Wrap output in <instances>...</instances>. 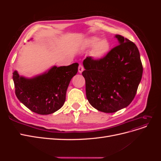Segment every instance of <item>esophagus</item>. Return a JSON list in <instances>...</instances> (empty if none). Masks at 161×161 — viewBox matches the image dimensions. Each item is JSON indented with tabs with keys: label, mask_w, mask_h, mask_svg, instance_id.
<instances>
[{
	"label": "esophagus",
	"mask_w": 161,
	"mask_h": 161,
	"mask_svg": "<svg viewBox=\"0 0 161 161\" xmlns=\"http://www.w3.org/2000/svg\"><path fill=\"white\" fill-rule=\"evenodd\" d=\"M78 70H79V73H82V71L84 70V68H83V66H82V65H79V69H78Z\"/></svg>",
	"instance_id": "1"
}]
</instances>
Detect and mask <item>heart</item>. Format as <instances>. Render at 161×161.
Here are the masks:
<instances>
[{
    "mask_svg": "<svg viewBox=\"0 0 161 161\" xmlns=\"http://www.w3.org/2000/svg\"><path fill=\"white\" fill-rule=\"evenodd\" d=\"M83 46L86 50L91 49V56L95 60L103 59L111 50V43L108 39H101L97 36L87 37L84 41Z\"/></svg>",
    "mask_w": 161,
    "mask_h": 161,
    "instance_id": "1",
    "label": "heart"
}]
</instances>
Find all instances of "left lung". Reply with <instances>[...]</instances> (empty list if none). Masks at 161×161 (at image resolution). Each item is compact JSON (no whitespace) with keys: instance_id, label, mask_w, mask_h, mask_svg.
Wrapping results in <instances>:
<instances>
[{"instance_id":"1","label":"left lung","mask_w":161,"mask_h":161,"mask_svg":"<svg viewBox=\"0 0 161 161\" xmlns=\"http://www.w3.org/2000/svg\"><path fill=\"white\" fill-rule=\"evenodd\" d=\"M119 45L105 58L83 60L86 95L89 103L98 111L114 113L133 101L142 79L143 68L140 52L134 43L115 35Z\"/></svg>"}]
</instances>
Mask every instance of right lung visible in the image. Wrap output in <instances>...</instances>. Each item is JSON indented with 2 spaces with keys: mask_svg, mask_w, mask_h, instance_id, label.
I'll list each match as a JSON object with an SVG mask.
<instances>
[{
  "mask_svg": "<svg viewBox=\"0 0 161 161\" xmlns=\"http://www.w3.org/2000/svg\"><path fill=\"white\" fill-rule=\"evenodd\" d=\"M79 64L52 66L42 74L31 78L13 73L17 99L28 109L40 115H48L60 109L66 100L68 86L76 75Z\"/></svg>",
  "mask_w": 161,
  "mask_h": 161,
  "instance_id": "1",
  "label": "right lung"
}]
</instances>
